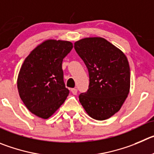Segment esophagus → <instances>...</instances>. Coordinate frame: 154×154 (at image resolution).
Returning <instances> with one entry per match:
<instances>
[{
  "mask_svg": "<svg viewBox=\"0 0 154 154\" xmlns=\"http://www.w3.org/2000/svg\"><path fill=\"white\" fill-rule=\"evenodd\" d=\"M71 92H72L73 94L76 95L77 93V90L76 88H73V89H71Z\"/></svg>",
  "mask_w": 154,
  "mask_h": 154,
  "instance_id": "1",
  "label": "esophagus"
}]
</instances>
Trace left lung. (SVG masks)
Wrapping results in <instances>:
<instances>
[{
	"label": "left lung",
	"instance_id": "obj_1",
	"mask_svg": "<svg viewBox=\"0 0 154 154\" xmlns=\"http://www.w3.org/2000/svg\"><path fill=\"white\" fill-rule=\"evenodd\" d=\"M76 51L89 71L90 84L79 100L87 114L106 120L120 110L130 91V67L125 54L101 37L74 43Z\"/></svg>",
	"mask_w": 154,
	"mask_h": 154
}]
</instances>
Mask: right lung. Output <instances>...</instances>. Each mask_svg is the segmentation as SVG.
Wrapping results in <instances>:
<instances>
[{"label": "right lung", "mask_w": 154, "mask_h": 154, "mask_svg": "<svg viewBox=\"0 0 154 154\" xmlns=\"http://www.w3.org/2000/svg\"><path fill=\"white\" fill-rule=\"evenodd\" d=\"M72 48L69 41L48 39L24 60L17 89L23 103L35 116L48 119L65 101L70 91L64 83L62 61Z\"/></svg>", "instance_id": "obj_1"}]
</instances>
